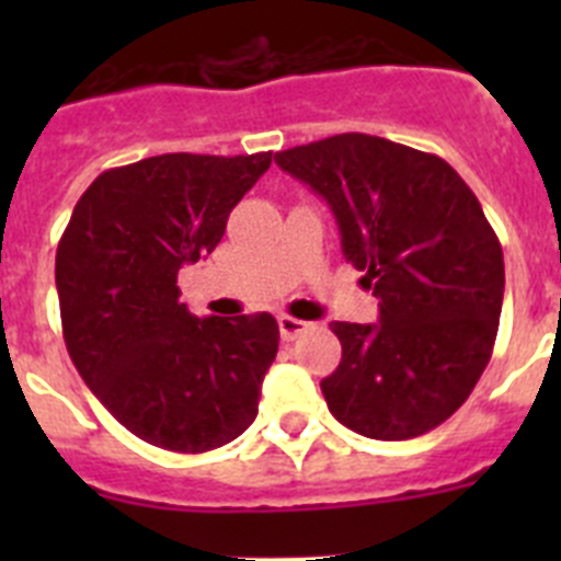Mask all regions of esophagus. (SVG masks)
I'll return each instance as SVG.
<instances>
[{"label":"esophagus","mask_w":561,"mask_h":561,"mask_svg":"<svg viewBox=\"0 0 561 561\" xmlns=\"http://www.w3.org/2000/svg\"><path fill=\"white\" fill-rule=\"evenodd\" d=\"M277 325H280V336H284L286 342L297 340V336L304 334V331H309V323L306 320H297V317H277Z\"/></svg>","instance_id":"obj_1"}]
</instances>
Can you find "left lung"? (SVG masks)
Masks as SVG:
<instances>
[{
    "mask_svg": "<svg viewBox=\"0 0 561 561\" xmlns=\"http://www.w3.org/2000/svg\"><path fill=\"white\" fill-rule=\"evenodd\" d=\"M275 162L329 202L345 261L379 297V323H334L342 359L320 381L340 424L408 440L449 419L489 365L503 250L449 162L370 134H334Z\"/></svg>",
    "mask_w": 561,
    "mask_h": 561,
    "instance_id": "left-lung-1",
    "label": "left lung"
}]
</instances>
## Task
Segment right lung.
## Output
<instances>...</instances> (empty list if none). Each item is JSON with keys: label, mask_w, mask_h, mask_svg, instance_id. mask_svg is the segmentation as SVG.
Here are the masks:
<instances>
[{"label": "right lung", "mask_w": 561, "mask_h": 561, "mask_svg": "<svg viewBox=\"0 0 561 561\" xmlns=\"http://www.w3.org/2000/svg\"><path fill=\"white\" fill-rule=\"evenodd\" d=\"M272 165L162 153L103 171L58 241L56 286L67 351L128 433L171 453H207L244 433L275 362V317L199 320L176 275L210 255L230 210Z\"/></svg>", "instance_id": "add662e5"}]
</instances>
